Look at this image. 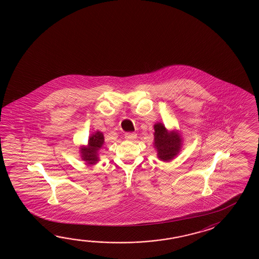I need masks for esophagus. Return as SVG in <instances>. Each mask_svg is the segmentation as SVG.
Returning a JSON list of instances; mask_svg holds the SVG:
<instances>
[{"label": "esophagus", "mask_w": 259, "mask_h": 259, "mask_svg": "<svg viewBox=\"0 0 259 259\" xmlns=\"http://www.w3.org/2000/svg\"><path fill=\"white\" fill-rule=\"evenodd\" d=\"M124 138H125V139H127V140L133 141V140H135L138 137H137V134H136V133H126V134L124 135Z\"/></svg>", "instance_id": "esophagus-1"}]
</instances>
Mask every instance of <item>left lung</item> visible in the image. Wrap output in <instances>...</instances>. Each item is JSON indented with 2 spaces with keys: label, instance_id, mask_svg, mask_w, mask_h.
Returning <instances> with one entry per match:
<instances>
[{
  "label": "left lung",
  "instance_id": "8db88e82",
  "mask_svg": "<svg viewBox=\"0 0 259 259\" xmlns=\"http://www.w3.org/2000/svg\"><path fill=\"white\" fill-rule=\"evenodd\" d=\"M154 144L158 149V158L164 161H169L179 152L182 140L175 132L169 133L162 123L158 122L154 125Z\"/></svg>",
  "mask_w": 259,
  "mask_h": 259
}]
</instances>
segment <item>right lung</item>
Masks as SVG:
<instances>
[{
  "instance_id": "1",
  "label": "right lung",
  "mask_w": 259,
  "mask_h": 259,
  "mask_svg": "<svg viewBox=\"0 0 259 259\" xmlns=\"http://www.w3.org/2000/svg\"><path fill=\"white\" fill-rule=\"evenodd\" d=\"M104 143V137L102 133L97 132L92 135L89 140L88 147L81 148L82 159L87 164H96L99 161L98 151L101 149Z\"/></svg>"
}]
</instances>
